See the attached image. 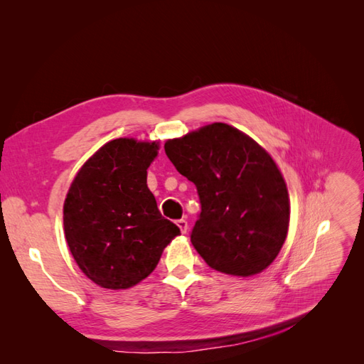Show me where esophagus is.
I'll return each instance as SVG.
<instances>
[{
	"label": "esophagus",
	"instance_id": "34e87169",
	"mask_svg": "<svg viewBox=\"0 0 364 364\" xmlns=\"http://www.w3.org/2000/svg\"><path fill=\"white\" fill-rule=\"evenodd\" d=\"M176 225H178V228L181 229L182 234H186V230H188V222H186V220L181 218V220H178V222H176Z\"/></svg>",
	"mask_w": 364,
	"mask_h": 364
}]
</instances>
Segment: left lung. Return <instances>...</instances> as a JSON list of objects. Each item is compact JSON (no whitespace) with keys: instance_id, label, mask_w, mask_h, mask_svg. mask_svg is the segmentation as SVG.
<instances>
[{"instance_id":"1","label":"left lung","mask_w":364,"mask_h":364,"mask_svg":"<svg viewBox=\"0 0 364 364\" xmlns=\"http://www.w3.org/2000/svg\"><path fill=\"white\" fill-rule=\"evenodd\" d=\"M164 149L197 186L202 213L191 243L208 266L240 278L266 270L290 223L287 183L270 153L225 123L168 139Z\"/></svg>"}]
</instances>
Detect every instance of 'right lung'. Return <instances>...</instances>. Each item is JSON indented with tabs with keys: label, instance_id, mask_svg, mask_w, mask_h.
Listing matches in <instances>:
<instances>
[{
	"label": "right lung",
	"instance_id": "right-lung-1",
	"mask_svg": "<svg viewBox=\"0 0 364 364\" xmlns=\"http://www.w3.org/2000/svg\"><path fill=\"white\" fill-rule=\"evenodd\" d=\"M158 141L117 138L77 171L63 203V230L77 266L94 284L126 290L155 270L179 228L147 186Z\"/></svg>",
	"mask_w": 364,
	"mask_h": 364
}]
</instances>
